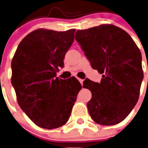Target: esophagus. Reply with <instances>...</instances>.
Returning <instances> with one entry per match:
<instances>
[{"label": "esophagus", "mask_w": 148, "mask_h": 148, "mask_svg": "<svg viewBox=\"0 0 148 148\" xmlns=\"http://www.w3.org/2000/svg\"><path fill=\"white\" fill-rule=\"evenodd\" d=\"M78 80L80 81V83L81 84H83V82H84V80H82V79H80V78H78Z\"/></svg>", "instance_id": "esophagus-1"}]
</instances>
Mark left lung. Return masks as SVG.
Returning <instances> with one entry per match:
<instances>
[{"mask_svg": "<svg viewBox=\"0 0 148 148\" xmlns=\"http://www.w3.org/2000/svg\"><path fill=\"white\" fill-rule=\"evenodd\" d=\"M75 39L92 68L103 74L100 84L84 82L83 87L92 93L89 114L103 125L122 122L139 98L143 80L140 50L125 31L112 24L79 29Z\"/></svg>", "mask_w": 148, "mask_h": 148, "instance_id": "obj_1", "label": "left lung"}]
</instances>
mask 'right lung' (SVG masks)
<instances>
[{
    "label": "right lung",
    "instance_id": "add662e5",
    "mask_svg": "<svg viewBox=\"0 0 148 148\" xmlns=\"http://www.w3.org/2000/svg\"><path fill=\"white\" fill-rule=\"evenodd\" d=\"M74 32V29H36L20 42L12 59L11 83L18 104L40 128L53 129L65 124L82 88L74 77H56Z\"/></svg>",
    "mask_w": 148,
    "mask_h": 148
}]
</instances>
